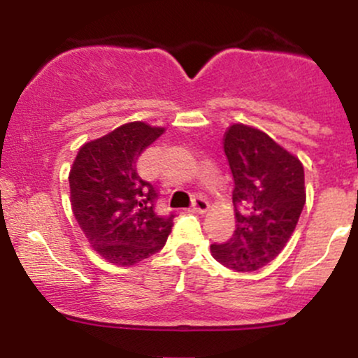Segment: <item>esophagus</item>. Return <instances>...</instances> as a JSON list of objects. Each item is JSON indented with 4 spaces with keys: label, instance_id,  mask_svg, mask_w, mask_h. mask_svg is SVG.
<instances>
[{
    "label": "esophagus",
    "instance_id": "obj_1",
    "mask_svg": "<svg viewBox=\"0 0 358 358\" xmlns=\"http://www.w3.org/2000/svg\"><path fill=\"white\" fill-rule=\"evenodd\" d=\"M208 208H210V205H208V202L203 199V196H196V199H193V205H192L193 212L205 213Z\"/></svg>",
    "mask_w": 358,
    "mask_h": 358
}]
</instances>
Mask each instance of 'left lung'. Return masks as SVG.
Listing matches in <instances>:
<instances>
[{
	"label": "left lung",
	"instance_id": "1",
	"mask_svg": "<svg viewBox=\"0 0 358 358\" xmlns=\"http://www.w3.org/2000/svg\"><path fill=\"white\" fill-rule=\"evenodd\" d=\"M224 153L234 176L236 231L212 256L225 268L250 273L264 268L285 249L306 202L301 162L261 129L232 124Z\"/></svg>",
	"mask_w": 358,
	"mask_h": 358
}]
</instances>
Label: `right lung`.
<instances>
[{"label": "right lung", "mask_w": 358, "mask_h": 358, "mask_svg": "<svg viewBox=\"0 0 358 358\" xmlns=\"http://www.w3.org/2000/svg\"><path fill=\"white\" fill-rule=\"evenodd\" d=\"M165 127L127 122L80 146L69 173L77 224L97 254L133 266L165 245L173 213L155 212L158 193L136 171L138 158Z\"/></svg>", "instance_id": "obj_1"}]
</instances>
